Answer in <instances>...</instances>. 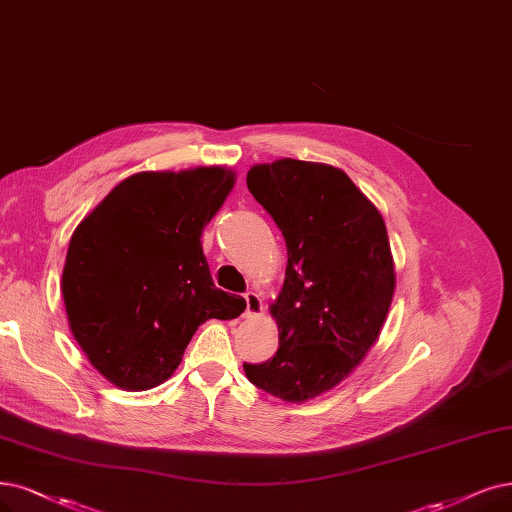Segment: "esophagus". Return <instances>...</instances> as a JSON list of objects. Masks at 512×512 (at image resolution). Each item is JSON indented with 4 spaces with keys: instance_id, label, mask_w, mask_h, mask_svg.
<instances>
[{
    "instance_id": "obj_1",
    "label": "esophagus",
    "mask_w": 512,
    "mask_h": 512,
    "mask_svg": "<svg viewBox=\"0 0 512 512\" xmlns=\"http://www.w3.org/2000/svg\"><path fill=\"white\" fill-rule=\"evenodd\" d=\"M244 301H246V310H244L246 318L259 316L263 312V301H261V297L255 291H246L244 293Z\"/></svg>"
}]
</instances>
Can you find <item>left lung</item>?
Listing matches in <instances>:
<instances>
[{
	"mask_svg": "<svg viewBox=\"0 0 512 512\" xmlns=\"http://www.w3.org/2000/svg\"><path fill=\"white\" fill-rule=\"evenodd\" d=\"M246 185L285 236L289 261L270 306L278 350L244 363V373L272 396L304 403L346 380L380 337L396 285L386 223L329 164H255Z\"/></svg>",
	"mask_w": 512,
	"mask_h": 512,
	"instance_id": "8db88e82",
	"label": "left lung"
}]
</instances>
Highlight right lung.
I'll list each match as a JSON object with an SVG mask.
<instances>
[{"instance_id": "right-lung-1", "label": "right lung", "mask_w": 512, "mask_h": 512, "mask_svg": "<svg viewBox=\"0 0 512 512\" xmlns=\"http://www.w3.org/2000/svg\"><path fill=\"white\" fill-rule=\"evenodd\" d=\"M234 183L221 166L137 173L75 227L65 310L75 342L111 384L160 386L202 323L244 312L240 295L215 287L200 242Z\"/></svg>"}]
</instances>
